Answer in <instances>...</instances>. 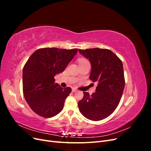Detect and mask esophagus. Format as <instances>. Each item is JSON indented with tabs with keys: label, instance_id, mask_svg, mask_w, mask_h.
<instances>
[{
	"label": "esophagus",
	"instance_id": "esophagus-1",
	"mask_svg": "<svg viewBox=\"0 0 151 151\" xmlns=\"http://www.w3.org/2000/svg\"><path fill=\"white\" fill-rule=\"evenodd\" d=\"M72 91L73 93L76 92V91H77V89H75V88H73V89H72Z\"/></svg>",
	"mask_w": 151,
	"mask_h": 151
}]
</instances>
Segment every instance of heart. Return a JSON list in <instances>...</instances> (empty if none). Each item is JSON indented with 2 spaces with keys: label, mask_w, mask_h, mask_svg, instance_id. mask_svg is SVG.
Returning <instances> with one entry per match:
<instances>
[{
  "label": "heart",
  "mask_w": 151,
  "mask_h": 151,
  "mask_svg": "<svg viewBox=\"0 0 151 151\" xmlns=\"http://www.w3.org/2000/svg\"><path fill=\"white\" fill-rule=\"evenodd\" d=\"M88 62V61L87 60L86 58H79V60H78V62H79V63H84V62Z\"/></svg>",
  "instance_id": "1"
}]
</instances>
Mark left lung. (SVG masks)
I'll return each instance as SVG.
<instances>
[{
  "label": "left lung",
  "mask_w": 151,
  "mask_h": 151,
  "mask_svg": "<svg viewBox=\"0 0 151 151\" xmlns=\"http://www.w3.org/2000/svg\"><path fill=\"white\" fill-rule=\"evenodd\" d=\"M79 52L91 64L90 80L98 83L91 96L83 92V98L78 103L79 111L89 120H103L115 110L122 96L125 87L122 62L108 49H79Z\"/></svg>",
  "instance_id": "obj_1"
}]
</instances>
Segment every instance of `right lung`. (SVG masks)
I'll return each mask as SVG.
<instances>
[{
    "instance_id": "right-lung-1",
    "label": "right lung",
    "mask_w": 151,
    "mask_h": 151,
    "mask_svg": "<svg viewBox=\"0 0 151 151\" xmlns=\"http://www.w3.org/2000/svg\"><path fill=\"white\" fill-rule=\"evenodd\" d=\"M78 49L44 48L31 55L22 70L24 96L35 113L51 118L60 113L65 100L71 93L55 83L54 77L65 69Z\"/></svg>"
}]
</instances>
